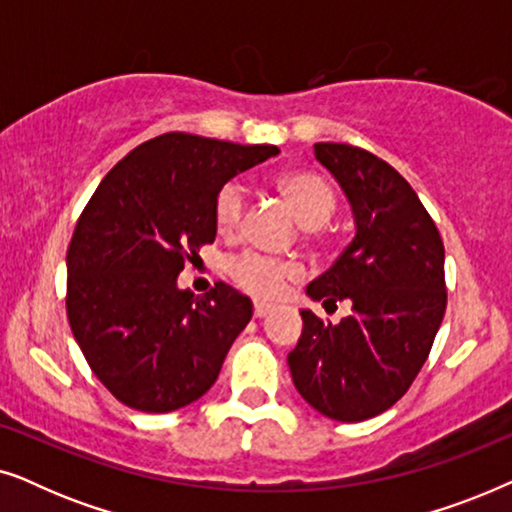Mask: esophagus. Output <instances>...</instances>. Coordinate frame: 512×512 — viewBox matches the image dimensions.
Here are the masks:
<instances>
[{"mask_svg":"<svg viewBox=\"0 0 512 512\" xmlns=\"http://www.w3.org/2000/svg\"><path fill=\"white\" fill-rule=\"evenodd\" d=\"M272 307H275V305L263 303V300H256V303H254V317H256V319L265 317V314H270V312H272Z\"/></svg>","mask_w":512,"mask_h":512,"instance_id":"1","label":"esophagus"}]
</instances>
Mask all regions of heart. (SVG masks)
<instances>
[{
    "label": "heart",
    "instance_id": "1",
    "mask_svg": "<svg viewBox=\"0 0 512 512\" xmlns=\"http://www.w3.org/2000/svg\"><path fill=\"white\" fill-rule=\"evenodd\" d=\"M279 191L291 202L293 212L305 228H319L331 219L335 191L324 177L314 172H291L279 177ZM247 209V188L240 181H228L216 195L214 221L221 233H235ZM228 272L244 289L256 296H279L286 284L303 275L296 261H279L256 251H244L228 263Z\"/></svg>",
    "mask_w": 512,
    "mask_h": 512
}]
</instances>
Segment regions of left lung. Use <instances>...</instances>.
Segmentation results:
<instances>
[{
    "mask_svg": "<svg viewBox=\"0 0 512 512\" xmlns=\"http://www.w3.org/2000/svg\"><path fill=\"white\" fill-rule=\"evenodd\" d=\"M338 179L356 235L331 268L307 286L324 303L349 300L331 324L300 310L303 333L289 354L298 394L335 422H363L410 389L443 321L445 247L412 186L389 163L349 144H314Z\"/></svg>",
    "mask_w": 512,
    "mask_h": 512,
    "instance_id": "8db88e82",
    "label": "left lung"
}]
</instances>
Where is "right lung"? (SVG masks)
<instances>
[{
  "label": "right lung",
  "instance_id": "right-lung-1",
  "mask_svg": "<svg viewBox=\"0 0 512 512\" xmlns=\"http://www.w3.org/2000/svg\"><path fill=\"white\" fill-rule=\"evenodd\" d=\"M277 153L165 132L88 200L67 249V317L90 370L128 408L179 410L219 377L254 305L223 282L195 298L177 277L214 242L221 188Z\"/></svg>",
  "mask_w": 512,
  "mask_h": 512
}]
</instances>
